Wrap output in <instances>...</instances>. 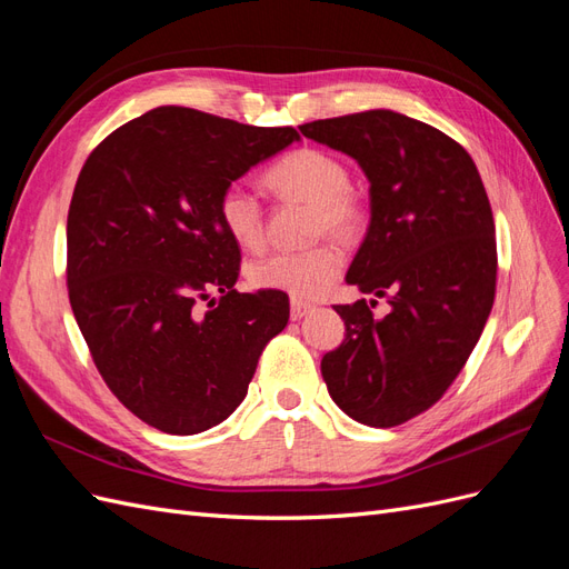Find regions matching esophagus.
<instances>
[{
	"mask_svg": "<svg viewBox=\"0 0 569 569\" xmlns=\"http://www.w3.org/2000/svg\"><path fill=\"white\" fill-rule=\"evenodd\" d=\"M311 311H313V303H308V301L291 299V303H289V316H291V320H301L303 316H308Z\"/></svg>",
	"mask_w": 569,
	"mask_h": 569,
	"instance_id": "esophagus-1",
	"label": "esophagus"
}]
</instances>
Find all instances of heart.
I'll return each mask as SVG.
<instances>
[{"mask_svg":"<svg viewBox=\"0 0 569 569\" xmlns=\"http://www.w3.org/2000/svg\"><path fill=\"white\" fill-rule=\"evenodd\" d=\"M263 180L274 194L313 203V230L318 234L351 239L366 226V203L349 184L347 166L330 151L299 147L274 161ZM218 220L239 247L258 249L263 244V206L249 189L239 184L222 189ZM341 263L339 247L325 242L299 251H272L253 261L247 274L258 289H278L295 299H311L332 287Z\"/></svg>","mask_w":569,"mask_h":569,"instance_id":"b5f03b06","label":"heart"}]
</instances>
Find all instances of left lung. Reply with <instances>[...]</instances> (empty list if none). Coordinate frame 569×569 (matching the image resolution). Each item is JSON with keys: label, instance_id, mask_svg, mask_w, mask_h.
Returning a JSON list of instances; mask_svg holds the SVG:
<instances>
[{"label": "left lung", "instance_id": "left-lung-1", "mask_svg": "<svg viewBox=\"0 0 569 569\" xmlns=\"http://www.w3.org/2000/svg\"><path fill=\"white\" fill-rule=\"evenodd\" d=\"M349 153L370 180V228L347 272L363 295L322 356L332 401L360 425L396 427L432 408L485 330L496 297L493 213L477 166L449 134L385 109L299 128Z\"/></svg>", "mask_w": 569, "mask_h": 569}]
</instances>
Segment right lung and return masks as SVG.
Returning <instances> with one entry per match:
<instances>
[{
	"label": "right lung",
	"instance_id": "1",
	"mask_svg": "<svg viewBox=\"0 0 569 569\" xmlns=\"http://www.w3.org/2000/svg\"><path fill=\"white\" fill-rule=\"evenodd\" d=\"M295 140V128L159 107L113 130L80 170L66 226L68 299L107 387L166 435L226 420L289 320L284 291L234 289L242 256L218 199Z\"/></svg>",
	"mask_w": 569,
	"mask_h": 569
}]
</instances>
